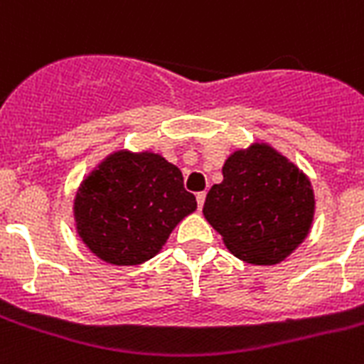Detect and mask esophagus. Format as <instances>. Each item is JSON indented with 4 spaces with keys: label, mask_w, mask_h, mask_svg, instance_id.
Here are the masks:
<instances>
[{
    "label": "esophagus",
    "mask_w": 364,
    "mask_h": 364,
    "mask_svg": "<svg viewBox=\"0 0 364 364\" xmlns=\"http://www.w3.org/2000/svg\"><path fill=\"white\" fill-rule=\"evenodd\" d=\"M196 202H198V209L202 211L203 202H205V192H198V194H196Z\"/></svg>",
    "instance_id": "34e87169"
}]
</instances>
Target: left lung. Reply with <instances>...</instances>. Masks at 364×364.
I'll list each match as a JSON object with an SVG mask.
<instances>
[{"instance_id": "1", "label": "left lung", "mask_w": 364, "mask_h": 364, "mask_svg": "<svg viewBox=\"0 0 364 364\" xmlns=\"http://www.w3.org/2000/svg\"><path fill=\"white\" fill-rule=\"evenodd\" d=\"M213 185L203 217L232 254L254 265L286 259L309 235L314 191L309 177L267 144L237 149Z\"/></svg>"}]
</instances>
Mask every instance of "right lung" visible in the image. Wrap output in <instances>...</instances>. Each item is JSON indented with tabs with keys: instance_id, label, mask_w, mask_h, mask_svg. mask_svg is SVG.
I'll use <instances>...</instances> for the list:
<instances>
[{
	"instance_id": "1",
	"label": "right lung",
	"mask_w": 364,
	"mask_h": 364,
	"mask_svg": "<svg viewBox=\"0 0 364 364\" xmlns=\"http://www.w3.org/2000/svg\"><path fill=\"white\" fill-rule=\"evenodd\" d=\"M73 209L76 232L97 258L140 265L196 211V198L183 187L181 170L162 155L119 149L82 181Z\"/></svg>"
}]
</instances>
